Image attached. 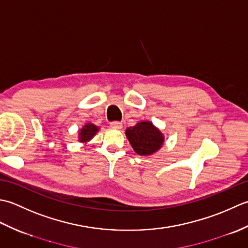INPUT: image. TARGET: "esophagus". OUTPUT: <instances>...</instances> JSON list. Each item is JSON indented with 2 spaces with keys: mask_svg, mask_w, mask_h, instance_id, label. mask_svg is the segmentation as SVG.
I'll return each mask as SVG.
<instances>
[{
  "mask_svg": "<svg viewBox=\"0 0 248 248\" xmlns=\"http://www.w3.org/2000/svg\"><path fill=\"white\" fill-rule=\"evenodd\" d=\"M111 128H114V129H121L123 127V125L121 122H118V121H114V122H111L110 123Z\"/></svg>",
  "mask_w": 248,
  "mask_h": 248,
  "instance_id": "1",
  "label": "esophagus"
}]
</instances>
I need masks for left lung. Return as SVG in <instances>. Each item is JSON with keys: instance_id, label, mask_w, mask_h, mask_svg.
Segmentation results:
<instances>
[{"instance_id": "1", "label": "left lung", "mask_w": 248, "mask_h": 248, "mask_svg": "<svg viewBox=\"0 0 248 248\" xmlns=\"http://www.w3.org/2000/svg\"><path fill=\"white\" fill-rule=\"evenodd\" d=\"M131 148L138 155L149 156L157 152L164 144L161 131L150 121H141L125 130Z\"/></svg>"}]
</instances>
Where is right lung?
I'll list each match as a JSON object with an SVG mask.
<instances>
[{
	"label": "right lung",
	"instance_id": "obj_1",
	"mask_svg": "<svg viewBox=\"0 0 248 248\" xmlns=\"http://www.w3.org/2000/svg\"><path fill=\"white\" fill-rule=\"evenodd\" d=\"M99 127H97L95 124L87 123L82 126V128L79 129L78 133V141L81 143L87 144L90 140H92L94 136L97 134Z\"/></svg>",
	"mask_w": 248,
	"mask_h": 248
}]
</instances>
